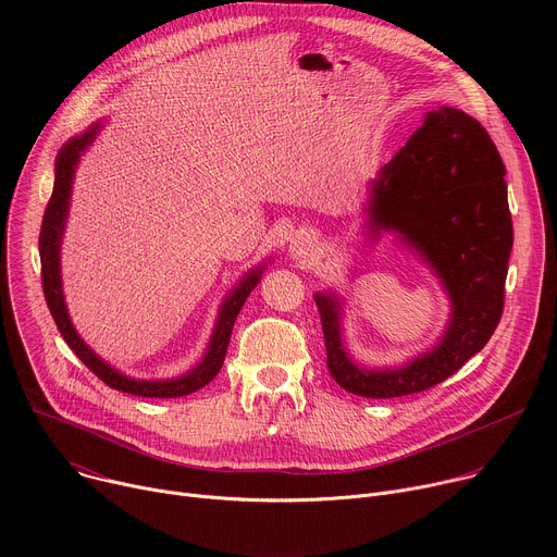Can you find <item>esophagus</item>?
Returning a JSON list of instances; mask_svg holds the SVG:
<instances>
[{
	"instance_id": "obj_1",
	"label": "esophagus",
	"mask_w": 557,
	"mask_h": 557,
	"mask_svg": "<svg viewBox=\"0 0 557 557\" xmlns=\"http://www.w3.org/2000/svg\"><path fill=\"white\" fill-rule=\"evenodd\" d=\"M312 247H314L312 237H310L308 233H299V235L293 237L290 253H293V258H297V260H306V258L312 256Z\"/></svg>"
}]
</instances>
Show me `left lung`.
<instances>
[{"label": "left lung", "mask_w": 557, "mask_h": 557, "mask_svg": "<svg viewBox=\"0 0 557 557\" xmlns=\"http://www.w3.org/2000/svg\"><path fill=\"white\" fill-rule=\"evenodd\" d=\"M372 231L404 235L436 271L451 297V320L441 344L394 370H366L342 346L339 301L314 295L333 379L366 399L430 389L451 376L494 335L505 308L513 247L505 163L487 129L469 114L438 108L372 183Z\"/></svg>", "instance_id": "1"}]
</instances>
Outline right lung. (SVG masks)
<instances>
[{
	"instance_id": "obj_1",
	"label": "right lung",
	"mask_w": 557,
	"mask_h": 557,
	"mask_svg": "<svg viewBox=\"0 0 557 557\" xmlns=\"http://www.w3.org/2000/svg\"><path fill=\"white\" fill-rule=\"evenodd\" d=\"M97 132H99V125H95L92 129H88L82 136L72 138L57 153L54 189H52V196H50V200L46 205L44 220H41V231H39L41 286H44L46 304L50 308L52 320H54L61 337L65 339V344L72 348V352L78 359H82L106 385H110V387H114L119 392L134 394V396H149V399H174V396L191 394V392L200 389L202 385H207L220 372V368L224 363L226 348H228L231 331H233V324L237 320V312L243 310L247 297L258 286L262 269L251 271L240 284H237V288L226 297V301L222 304L220 314H218V324L213 329V337H211L209 350H207L205 359L198 363V368H194L189 374L172 379V381H136V379H127V376L119 374L108 363H103L84 344V339L76 335L74 326L70 324V317H67L65 301H63V293H61V275H59V247H61L63 224H65V215H67V200H70L74 165L78 161V156H82V151L95 140Z\"/></svg>"
}]
</instances>
